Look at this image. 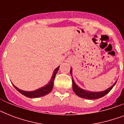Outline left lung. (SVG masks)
Segmentation results:
<instances>
[{"mask_svg": "<svg viewBox=\"0 0 124 124\" xmlns=\"http://www.w3.org/2000/svg\"><path fill=\"white\" fill-rule=\"evenodd\" d=\"M72 68H71L70 70V73L71 75L72 76ZM72 81H73V91L75 92L77 96L81 97L83 98H85V99H97V98H100L105 96L106 94H107L111 90L112 88L115 86V85L116 84V83L117 82V80L114 83L113 85H112L111 86L109 87V88L104 91H90L85 90V89H83L81 87H80L75 82L73 78H72Z\"/></svg>", "mask_w": 124, "mask_h": 124, "instance_id": "left-lung-1", "label": "left lung"}]
</instances>
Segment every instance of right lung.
Here are the masks:
<instances>
[{"label": "right lung", "mask_w": 124, "mask_h": 124, "mask_svg": "<svg viewBox=\"0 0 124 124\" xmlns=\"http://www.w3.org/2000/svg\"><path fill=\"white\" fill-rule=\"evenodd\" d=\"M59 67H60V66L57 67L54 70L52 77L51 78L50 81L46 85H45L44 86L42 87L39 89H37L36 90L31 91H26L20 89L17 87L15 86V85H13L15 87V88L16 89L18 92L20 93L21 94L24 95L26 97H28V98H39V97L44 96L45 95H46V94H49L52 91L53 87V82H54L56 74L57 73V72H58V70H59Z\"/></svg>", "instance_id": "obj_1"}]
</instances>
